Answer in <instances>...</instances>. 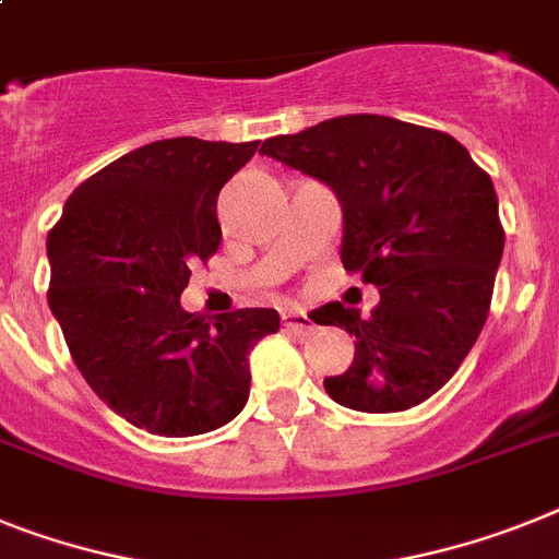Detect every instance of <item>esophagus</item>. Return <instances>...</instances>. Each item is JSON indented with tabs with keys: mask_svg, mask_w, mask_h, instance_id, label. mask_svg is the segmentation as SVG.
Segmentation results:
<instances>
[{
	"mask_svg": "<svg viewBox=\"0 0 559 559\" xmlns=\"http://www.w3.org/2000/svg\"><path fill=\"white\" fill-rule=\"evenodd\" d=\"M281 321H284V326H287L289 332H295V335H312L316 332V326H312V321H309L304 312H298V309H287L284 316H281Z\"/></svg>",
	"mask_w": 559,
	"mask_h": 559,
	"instance_id": "esophagus-1",
	"label": "esophagus"
}]
</instances>
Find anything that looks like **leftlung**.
Returning <instances> with one entry per match:
<instances>
[{
	"instance_id": "1",
	"label": "left lung",
	"mask_w": 559,
	"mask_h": 559,
	"mask_svg": "<svg viewBox=\"0 0 559 559\" xmlns=\"http://www.w3.org/2000/svg\"><path fill=\"white\" fill-rule=\"evenodd\" d=\"M335 190L341 261L374 284L372 316L332 301L316 323L355 335V360L323 389L358 412H403L457 372L489 318L506 233L497 192L449 133L355 112L261 144Z\"/></svg>"
}]
</instances>
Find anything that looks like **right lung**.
<instances>
[{
    "instance_id": "right-lung-1",
    "label": "right lung",
    "mask_w": 559,
    "mask_h": 559,
    "mask_svg": "<svg viewBox=\"0 0 559 559\" xmlns=\"http://www.w3.org/2000/svg\"><path fill=\"white\" fill-rule=\"evenodd\" d=\"M258 142L164 139L73 190L48 233V304L79 372L128 424L190 438L229 424L250 395L247 355L275 309L215 321L181 309L190 266L222 243L218 192Z\"/></svg>"
}]
</instances>
